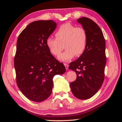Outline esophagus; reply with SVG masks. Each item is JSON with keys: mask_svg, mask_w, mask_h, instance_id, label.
Listing matches in <instances>:
<instances>
[{"mask_svg": "<svg viewBox=\"0 0 122 122\" xmlns=\"http://www.w3.org/2000/svg\"><path fill=\"white\" fill-rule=\"evenodd\" d=\"M64 65H65V67H66V69H68V67H69V65H68L67 63H64Z\"/></svg>", "mask_w": 122, "mask_h": 122, "instance_id": "obj_1", "label": "esophagus"}]
</instances>
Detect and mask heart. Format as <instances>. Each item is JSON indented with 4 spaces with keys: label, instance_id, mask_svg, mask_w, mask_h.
I'll return each mask as SVG.
<instances>
[{
    "label": "heart",
    "instance_id": "1",
    "mask_svg": "<svg viewBox=\"0 0 122 122\" xmlns=\"http://www.w3.org/2000/svg\"><path fill=\"white\" fill-rule=\"evenodd\" d=\"M55 36L56 39L48 37L46 44L49 52L54 56H57L61 53L64 46L66 50L58 56L60 61H69L75 55L81 56L86 51L88 36L83 27L66 23L60 27Z\"/></svg>",
    "mask_w": 122,
    "mask_h": 122
}]
</instances>
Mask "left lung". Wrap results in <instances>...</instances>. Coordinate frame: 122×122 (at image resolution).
Returning <instances> with one entry per match:
<instances>
[{"label": "left lung", "instance_id": "1", "mask_svg": "<svg viewBox=\"0 0 122 122\" xmlns=\"http://www.w3.org/2000/svg\"><path fill=\"white\" fill-rule=\"evenodd\" d=\"M88 36L87 46L83 54L69 64V69L77 75L70 83L73 94L80 100L93 96L102 86L106 64V42L101 28L93 20L83 17L77 19Z\"/></svg>", "mask_w": 122, "mask_h": 122}]
</instances>
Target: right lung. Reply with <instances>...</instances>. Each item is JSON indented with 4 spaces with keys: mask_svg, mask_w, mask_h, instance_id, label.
Segmentation results:
<instances>
[{
    "mask_svg": "<svg viewBox=\"0 0 122 122\" xmlns=\"http://www.w3.org/2000/svg\"><path fill=\"white\" fill-rule=\"evenodd\" d=\"M56 27L53 20L36 21L18 36L14 60L16 83L22 93L34 102L48 98L54 76L66 72L65 66L51 55L46 44Z\"/></svg>",
    "mask_w": 122,
    "mask_h": 122,
    "instance_id": "right-lung-1",
    "label": "right lung"
}]
</instances>
